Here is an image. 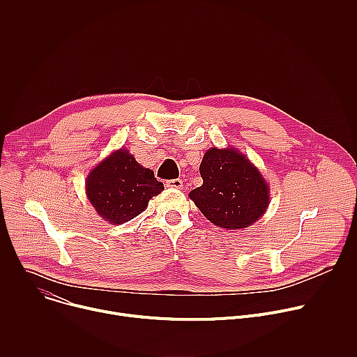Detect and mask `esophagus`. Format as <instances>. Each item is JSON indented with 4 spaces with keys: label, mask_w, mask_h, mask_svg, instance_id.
<instances>
[{
    "label": "esophagus",
    "mask_w": 357,
    "mask_h": 357,
    "mask_svg": "<svg viewBox=\"0 0 357 357\" xmlns=\"http://www.w3.org/2000/svg\"><path fill=\"white\" fill-rule=\"evenodd\" d=\"M167 186L172 189H181L183 186V182L182 179H171V181H167Z\"/></svg>",
    "instance_id": "1"
}]
</instances>
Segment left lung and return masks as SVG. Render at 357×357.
<instances>
[{"mask_svg":"<svg viewBox=\"0 0 357 357\" xmlns=\"http://www.w3.org/2000/svg\"><path fill=\"white\" fill-rule=\"evenodd\" d=\"M202 186L189 197L215 226L240 230L257 222L268 208L270 188L236 148H211L199 167Z\"/></svg>","mask_w":357,"mask_h":357,"instance_id":"1","label":"left lung"}]
</instances>
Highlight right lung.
Wrapping results in <instances>:
<instances>
[{"label": "right lung", "instance_id": "right-lung-1", "mask_svg": "<svg viewBox=\"0 0 357 357\" xmlns=\"http://www.w3.org/2000/svg\"><path fill=\"white\" fill-rule=\"evenodd\" d=\"M164 190L154 171L141 167L128 149H119L87 176L86 195L96 212L112 225L138 216L152 196Z\"/></svg>", "mask_w": 357, "mask_h": 357}]
</instances>
